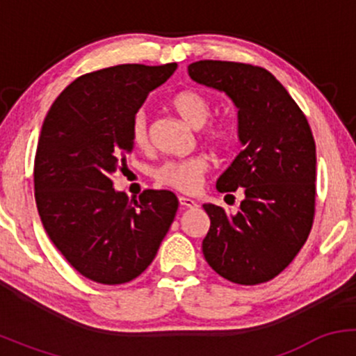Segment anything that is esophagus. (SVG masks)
<instances>
[{
	"label": "esophagus",
	"mask_w": 356,
	"mask_h": 356,
	"mask_svg": "<svg viewBox=\"0 0 356 356\" xmlns=\"http://www.w3.org/2000/svg\"><path fill=\"white\" fill-rule=\"evenodd\" d=\"M179 204H181L182 207H195V206H197L194 199L184 197V195H181V197H179Z\"/></svg>",
	"instance_id": "esophagus-1"
}]
</instances>
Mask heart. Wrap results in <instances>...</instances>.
Here are the masks:
<instances>
[{"mask_svg":"<svg viewBox=\"0 0 356 356\" xmlns=\"http://www.w3.org/2000/svg\"><path fill=\"white\" fill-rule=\"evenodd\" d=\"M170 105L182 120L192 129H204L202 137L207 144L214 149H226L236 138V125L227 118L209 120L212 113V105L206 95L197 90H181L170 99ZM134 145L138 149H145L149 145V117L144 110L136 113L130 127ZM207 170V161L204 157H191L184 161L165 162L155 170V179L162 186L170 187L179 192H194L201 186L204 174Z\"/></svg>","mask_w":356,"mask_h":356,"instance_id":"heart-1","label":"heart"}]
</instances>
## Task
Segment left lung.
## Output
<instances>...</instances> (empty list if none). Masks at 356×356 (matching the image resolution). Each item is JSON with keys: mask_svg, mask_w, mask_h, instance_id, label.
<instances>
[{"mask_svg": "<svg viewBox=\"0 0 356 356\" xmlns=\"http://www.w3.org/2000/svg\"><path fill=\"white\" fill-rule=\"evenodd\" d=\"M197 83L224 92L238 108L243 150L218 179L219 192L243 189L236 214L204 204L211 227L202 252L238 284L266 283L303 248L313 226L316 145L305 113L273 73L236 61L189 65Z\"/></svg>", "mask_w": 356, "mask_h": 356, "instance_id": "8db88e82", "label": "left lung"}]
</instances>
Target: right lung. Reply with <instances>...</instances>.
Returning <instances> with one entry per match:
<instances>
[{
	"label": "right lung",
	"instance_id": "1",
	"mask_svg": "<svg viewBox=\"0 0 356 356\" xmlns=\"http://www.w3.org/2000/svg\"><path fill=\"white\" fill-rule=\"evenodd\" d=\"M177 63H127L87 73L44 117L35 157V199L48 238L81 276L124 284L149 268L177 212L170 191L137 199L112 175L132 152V118Z\"/></svg>",
	"mask_w": 356,
	"mask_h": 356
}]
</instances>
